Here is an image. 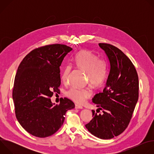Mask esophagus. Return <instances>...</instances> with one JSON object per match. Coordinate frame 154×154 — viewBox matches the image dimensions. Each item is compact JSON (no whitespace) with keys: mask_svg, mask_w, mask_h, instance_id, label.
Wrapping results in <instances>:
<instances>
[{"mask_svg":"<svg viewBox=\"0 0 154 154\" xmlns=\"http://www.w3.org/2000/svg\"><path fill=\"white\" fill-rule=\"evenodd\" d=\"M75 108L76 109H82L83 108V106H81V105H79V104H75Z\"/></svg>","mask_w":154,"mask_h":154,"instance_id":"obj_1","label":"esophagus"}]
</instances>
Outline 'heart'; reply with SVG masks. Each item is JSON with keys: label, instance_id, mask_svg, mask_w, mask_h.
Listing matches in <instances>:
<instances>
[{"label": "heart", "instance_id": "1", "mask_svg": "<svg viewBox=\"0 0 154 154\" xmlns=\"http://www.w3.org/2000/svg\"><path fill=\"white\" fill-rule=\"evenodd\" d=\"M73 61L78 69L86 72L88 80L93 86H99L105 80L107 74L106 63L96 55L88 51H82L75 55ZM71 71V65L65 66L61 76L63 82H68ZM91 94L92 91L89 88H78L72 87L66 92V96L78 103H83Z\"/></svg>", "mask_w": 154, "mask_h": 154}]
</instances>
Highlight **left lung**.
<instances>
[{
    "instance_id": "obj_1",
    "label": "left lung",
    "mask_w": 154,
    "mask_h": 154,
    "mask_svg": "<svg viewBox=\"0 0 154 154\" xmlns=\"http://www.w3.org/2000/svg\"><path fill=\"white\" fill-rule=\"evenodd\" d=\"M99 46L106 54L110 68L103 92L93 98L99 107L97 113L92 110L93 118L85 127L94 136L108 140L128 125L138 100V76L132 62L120 49L106 43ZM100 110L102 113L97 114Z\"/></svg>"
}]
</instances>
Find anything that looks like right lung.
<instances>
[{
	"label": "right lung",
	"mask_w": 154,
	"mask_h": 154,
	"mask_svg": "<svg viewBox=\"0 0 154 154\" xmlns=\"http://www.w3.org/2000/svg\"><path fill=\"white\" fill-rule=\"evenodd\" d=\"M72 50L60 44L35 49L17 68L13 90L16 116L20 125L35 137L54 134L62 126L66 112L75 107L66 97L62 98L59 105L52 103L50 99L60 91V66Z\"/></svg>",
	"instance_id": "1"
}]
</instances>
